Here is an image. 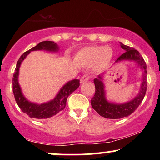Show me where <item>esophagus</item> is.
Instances as JSON below:
<instances>
[{"mask_svg":"<svg viewBox=\"0 0 160 160\" xmlns=\"http://www.w3.org/2000/svg\"><path fill=\"white\" fill-rule=\"evenodd\" d=\"M90 78H91V76L89 74H85L81 78H80V82L82 83V82H85L86 81H88V80L90 79Z\"/></svg>","mask_w":160,"mask_h":160,"instance_id":"1","label":"esophagus"}]
</instances>
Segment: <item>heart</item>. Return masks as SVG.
Instances as JSON below:
<instances>
[{"label": "heart", "mask_w": 160, "mask_h": 160, "mask_svg": "<svg viewBox=\"0 0 160 160\" xmlns=\"http://www.w3.org/2000/svg\"><path fill=\"white\" fill-rule=\"evenodd\" d=\"M113 51L110 47L91 46L82 49L76 56V61L82 65L95 63L98 68L107 66L111 61Z\"/></svg>", "instance_id": "b5f03b06"}]
</instances>
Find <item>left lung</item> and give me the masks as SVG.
Listing matches in <instances>:
<instances>
[{"label":"left lung","mask_w":160,"mask_h":160,"mask_svg":"<svg viewBox=\"0 0 160 160\" xmlns=\"http://www.w3.org/2000/svg\"><path fill=\"white\" fill-rule=\"evenodd\" d=\"M121 47L126 50L123 54L121 55L117 58L116 62L122 61V60H134L136 61L139 65L144 70V78L141 83V90L137 97L133 100L130 101L127 103L122 104H117L109 103L107 102L104 96V84L102 82V79L100 76L98 78L94 79V83L95 86V92L94 96L91 99L92 107L99 115L108 119H120L122 117H127L132 114L135 110L138 108L141 102L144 99L147 91V65L145 63L144 58L141 56L140 52L135 49L130 47L128 46L122 44L120 43Z\"/></svg>","instance_id":"8db88e82"}]
</instances>
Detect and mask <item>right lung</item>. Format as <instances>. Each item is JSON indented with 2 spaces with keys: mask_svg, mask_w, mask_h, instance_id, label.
I'll list each match as a JSON object with an SVG mask.
<instances>
[{
  "mask_svg": "<svg viewBox=\"0 0 160 160\" xmlns=\"http://www.w3.org/2000/svg\"><path fill=\"white\" fill-rule=\"evenodd\" d=\"M40 49L56 51L58 49V47L53 41L47 40V41L40 42L34 47L24 52L16 64L15 72L12 78V92H13L16 103L23 113H26L31 118L47 119L57 114L58 112L62 111L65 108L68 97L80 86V80H73L67 82L62 88L56 98L47 103L37 104L29 102L22 94L21 89L18 82L19 70L22 62L25 59V57L31 51L40 50Z\"/></svg>",
  "mask_w": 160,
  "mask_h": 160,
  "instance_id": "add662e5",
  "label": "right lung"
}]
</instances>
